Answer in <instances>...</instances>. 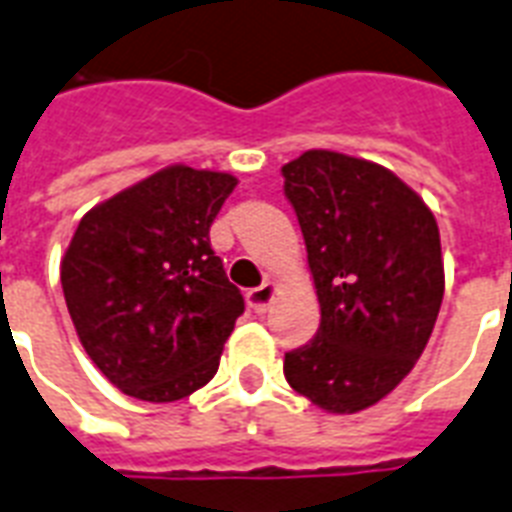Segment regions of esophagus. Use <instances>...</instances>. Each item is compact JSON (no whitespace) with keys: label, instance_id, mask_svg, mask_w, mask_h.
<instances>
[{"label":"esophagus","instance_id":"1","mask_svg":"<svg viewBox=\"0 0 512 512\" xmlns=\"http://www.w3.org/2000/svg\"><path fill=\"white\" fill-rule=\"evenodd\" d=\"M273 297H276V284H273V281H265V284H260V287L249 289L247 305L255 313H265L268 308H271Z\"/></svg>","mask_w":512,"mask_h":512}]
</instances>
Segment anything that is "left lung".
<instances>
[{
    "label": "left lung",
    "instance_id": "obj_1",
    "mask_svg": "<svg viewBox=\"0 0 512 512\" xmlns=\"http://www.w3.org/2000/svg\"><path fill=\"white\" fill-rule=\"evenodd\" d=\"M321 305L319 332L284 356L292 388L332 414L385 398L428 345L444 300L430 207L380 164L313 148L281 167Z\"/></svg>",
    "mask_w": 512,
    "mask_h": 512
}]
</instances>
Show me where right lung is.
Wrapping results in <instances>:
<instances>
[{"label":"right lung","mask_w":512,"mask_h":512,"mask_svg":"<svg viewBox=\"0 0 512 512\" xmlns=\"http://www.w3.org/2000/svg\"><path fill=\"white\" fill-rule=\"evenodd\" d=\"M236 188L228 172L172 164L79 220L60 284L79 342L108 382L170 404L215 377L244 297L209 247Z\"/></svg>","instance_id":"add662e5"}]
</instances>
